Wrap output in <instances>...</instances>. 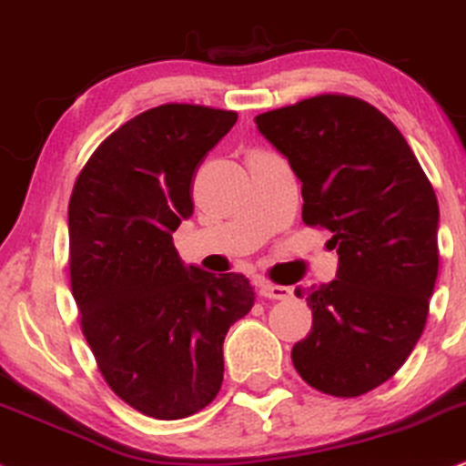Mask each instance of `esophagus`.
<instances>
[{
	"mask_svg": "<svg viewBox=\"0 0 466 466\" xmlns=\"http://www.w3.org/2000/svg\"><path fill=\"white\" fill-rule=\"evenodd\" d=\"M259 294L266 299H277V300H286L292 297V289L286 286H275V283H261L259 286Z\"/></svg>",
	"mask_w": 466,
	"mask_h": 466,
	"instance_id": "obj_1",
	"label": "esophagus"
}]
</instances>
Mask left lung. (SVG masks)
Returning <instances> with one entry per match:
<instances>
[{
	"instance_id": "obj_1",
	"label": "left lung",
	"mask_w": 466,
	"mask_h": 466,
	"mask_svg": "<svg viewBox=\"0 0 466 466\" xmlns=\"http://www.w3.org/2000/svg\"><path fill=\"white\" fill-rule=\"evenodd\" d=\"M300 180L303 222L331 231L338 272L300 289L311 331L292 362L316 390L360 397L401 369L439 277V200L384 113L351 96L308 97L255 117Z\"/></svg>"
}]
</instances>
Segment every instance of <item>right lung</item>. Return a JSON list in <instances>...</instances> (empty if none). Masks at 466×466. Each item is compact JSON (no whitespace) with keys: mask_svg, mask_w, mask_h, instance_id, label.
Here are the masks:
<instances>
[{"mask_svg":"<svg viewBox=\"0 0 466 466\" xmlns=\"http://www.w3.org/2000/svg\"><path fill=\"white\" fill-rule=\"evenodd\" d=\"M238 113L161 104L97 146L69 200V277L111 390L161 420L196 414L224 377L228 327L255 303L238 272L185 266L172 233L194 213L191 178Z\"/></svg>","mask_w":466,"mask_h":466,"instance_id":"1","label":"right lung"}]
</instances>
